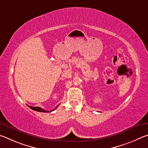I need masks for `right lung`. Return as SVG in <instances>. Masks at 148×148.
<instances>
[{
  "instance_id": "1",
  "label": "right lung",
  "mask_w": 148,
  "mask_h": 148,
  "mask_svg": "<svg viewBox=\"0 0 148 148\" xmlns=\"http://www.w3.org/2000/svg\"><path fill=\"white\" fill-rule=\"evenodd\" d=\"M58 106H57V107H58ZM28 107H29V108H30L31 109H32V110H35V111H38V112H52V111H53V110H54L56 109V108H57V107L54 108V109H53V110H50V111H47V110H44V109H43L42 108H40V107H31V106H28Z\"/></svg>"
}]
</instances>
